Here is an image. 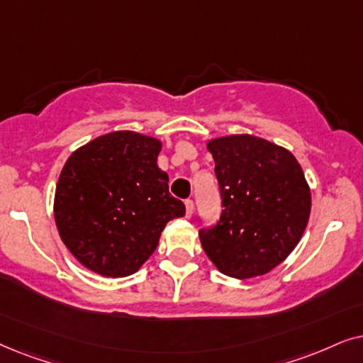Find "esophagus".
Returning <instances> with one entry per match:
<instances>
[{
  "mask_svg": "<svg viewBox=\"0 0 363 363\" xmlns=\"http://www.w3.org/2000/svg\"><path fill=\"white\" fill-rule=\"evenodd\" d=\"M184 204H186V217H191L192 212H194V202H192L191 199H187Z\"/></svg>",
  "mask_w": 363,
  "mask_h": 363,
  "instance_id": "1",
  "label": "esophagus"
}]
</instances>
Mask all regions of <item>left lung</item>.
<instances>
[{"label": "left lung", "mask_w": 363, "mask_h": 363, "mask_svg": "<svg viewBox=\"0 0 363 363\" xmlns=\"http://www.w3.org/2000/svg\"><path fill=\"white\" fill-rule=\"evenodd\" d=\"M222 194L216 227L202 229V249L217 270L244 280L289 257L311 216V187L289 149L252 134L207 141Z\"/></svg>", "instance_id": "1"}]
</instances>
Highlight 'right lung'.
Wrapping results in <instances>:
<instances>
[{
    "mask_svg": "<svg viewBox=\"0 0 363 363\" xmlns=\"http://www.w3.org/2000/svg\"><path fill=\"white\" fill-rule=\"evenodd\" d=\"M162 143L136 131H114L67 157L55 191V222L74 259L103 277L141 269L164 227L186 207L169 194L157 166Z\"/></svg>",
    "mask_w": 363,
    "mask_h": 363,
    "instance_id": "1",
    "label": "right lung"
}]
</instances>
